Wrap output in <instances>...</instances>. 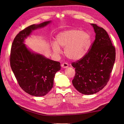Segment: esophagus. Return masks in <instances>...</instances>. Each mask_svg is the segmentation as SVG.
Masks as SVG:
<instances>
[{
  "mask_svg": "<svg viewBox=\"0 0 124 124\" xmlns=\"http://www.w3.org/2000/svg\"><path fill=\"white\" fill-rule=\"evenodd\" d=\"M61 66L63 68H66L68 67V63H67L66 62H64V63H62Z\"/></svg>",
  "mask_w": 124,
  "mask_h": 124,
  "instance_id": "obj_1",
  "label": "esophagus"
}]
</instances>
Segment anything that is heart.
I'll list each match as a JSON object with an SVG mask.
<instances>
[{"label":"heart","instance_id":"heart-1","mask_svg":"<svg viewBox=\"0 0 124 124\" xmlns=\"http://www.w3.org/2000/svg\"><path fill=\"white\" fill-rule=\"evenodd\" d=\"M56 42L52 47L54 53L59 54L64 48L65 54L68 58L76 61L83 57L91 44V37L87 32L78 29H69L59 32L56 36Z\"/></svg>","mask_w":124,"mask_h":124}]
</instances>
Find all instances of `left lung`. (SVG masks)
I'll return each instance as SVG.
<instances>
[{
	"mask_svg": "<svg viewBox=\"0 0 124 124\" xmlns=\"http://www.w3.org/2000/svg\"><path fill=\"white\" fill-rule=\"evenodd\" d=\"M96 33L95 40L88 53L71 65L76 74L74 87L84 95H92L106 86L115 61V48L107 32L95 24H91Z\"/></svg>",
	"mask_w": 124,
	"mask_h": 124,
	"instance_id": "8db88e82",
	"label": "left lung"
}]
</instances>
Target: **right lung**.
<instances>
[{
    "mask_svg": "<svg viewBox=\"0 0 124 124\" xmlns=\"http://www.w3.org/2000/svg\"><path fill=\"white\" fill-rule=\"evenodd\" d=\"M51 21L33 24L15 37L10 53V66L17 81L26 93L36 97L43 96L53 86L55 73L61 70L60 62L29 50L24 43L32 31L44 27Z\"/></svg>",
    "mask_w": 124,
    "mask_h": 124,
    "instance_id": "obj_1",
    "label": "right lung"
}]
</instances>
